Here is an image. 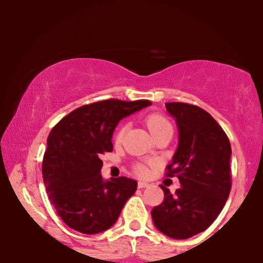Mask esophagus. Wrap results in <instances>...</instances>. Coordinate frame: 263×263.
Instances as JSON below:
<instances>
[{
  "mask_svg": "<svg viewBox=\"0 0 263 263\" xmlns=\"http://www.w3.org/2000/svg\"><path fill=\"white\" fill-rule=\"evenodd\" d=\"M149 184L146 183V182H138V188L140 189H143V188H148Z\"/></svg>",
  "mask_w": 263,
  "mask_h": 263,
  "instance_id": "obj_1",
  "label": "esophagus"
}]
</instances>
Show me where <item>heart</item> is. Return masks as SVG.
<instances>
[{"instance_id":"heart-1","label":"heart","mask_w":263,"mask_h":263,"mask_svg":"<svg viewBox=\"0 0 263 263\" xmlns=\"http://www.w3.org/2000/svg\"><path fill=\"white\" fill-rule=\"evenodd\" d=\"M147 126H148L149 132L152 134L153 137H155L157 134H159V132L164 131V129L172 128L171 123L168 122V120L165 119V117L161 116V115H152V116H149L148 119H147ZM122 134H123V128H120L116 135V140H121ZM136 172H137L140 176H144V174L147 173V170L146 167H143L142 164H138L136 165Z\"/></svg>"}]
</instances>
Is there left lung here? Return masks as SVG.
Instances as JSON below:
<instances>
[{
    "instance_id": "obj_1",
    "label": "left lung",
    "mask_w": 263,
    "mask_h": 263,
    "mask_svg": "<svg viewBox=\"0 0 263 263\" xmlns=\"http://www.w3.org/2000/svg\"><path fill=\"white\" fill-rule=\"evenodd\" d=\"M176 120L178 147L167 176L180 186L176 194L161 186L164 200L152 210L153 224L162 234L185 240L215 221L231 189V146L219 123L203 108L183 102L165 104Z\"/></svg>"
}]
</instances>
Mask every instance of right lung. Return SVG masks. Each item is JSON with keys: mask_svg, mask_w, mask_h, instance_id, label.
<instances>
[{"mask_svg": "<svg viewBox=\"0 0 263 263\" xmlns=\"http://www.w3.org/2000/svg\"><path fill=\"white\" fill-rule=\"evenodd\" d=\"M149 105L148 100L84 105L50 131L42 165L43 182L50 203L69 228L93 235L117 221L137 182L126 177L105 180L100 156L114 149L111 140L119 122Z\"/></svg>", "mask_w": 263, "mask_h": 263, "instance_id": "add662e5", "label": "right lung"}]
</instances>
